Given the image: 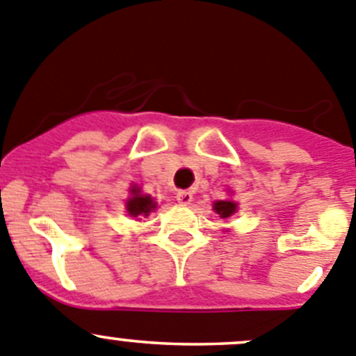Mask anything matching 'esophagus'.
<instances>
[{
	"instance_id": "esophagus-1",
	"label": "esophagus",
	"mask_w": 356,
	"mask_h": 356,
	"mask_svg": "<svg viewBox=\"0 0 356 356\" xmlns=\"http://www.w3.org/2000/svg\"><path fill=\"white\" fill-rule=\"evenodd\" d=\"M177 200L181 202V204L189 205V204H191V202H193V193H191V191H179V193H177Z\"/></svg>"
}]
</instances>
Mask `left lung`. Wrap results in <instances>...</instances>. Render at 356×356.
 I'll use <instances>...</instances> for the list:
<instances>
[{"label":"left lung","instance_id":"left-lung-1","mask_svg":"<svg viewBox=\"0 0 356 356\" xmlns=\"http://www.w3.org/2000/svg\"><path fill=\"white\" fill-rule=\"evenodd\" d=\"M214 211L218 212L221 218H230V216L237 211V204H235V202H228V200H219L214 204Z\"/></svg>","mask_w":356,"mask_h":356}]
</instances>
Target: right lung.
<instances>
[{
  "instance_id": "obj_1",
  "label": "right lung",
  "mask_w": 356,
  "mask_h": 356,
  "mask_svg": "<svg viewBox=\"0 0 356 356\" xmlns=\"http://www.w3.org/2000/svg\"><path fill=\"white\" fill-rule=\"evenodd\" d=\"M126 209H128L129 216L138 218V216H149V212L156 209V204L149 195H140V189L133 188L131 198L126 202Z\"/></svg>"
}]
</instances>
